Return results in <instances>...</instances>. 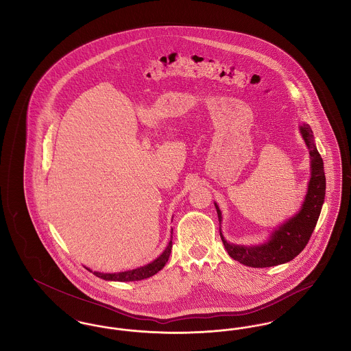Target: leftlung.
<instances>
[{"instance_id": "1", "label": "left lung", "mask_w": 351, "mask_h": 351, "mask_svg": "<svg viewBox=\"0 0 351 351\" xmlns=\"http://www.w3.org/2000/svg\"><path fill=\"white\" fill-rule=\"evenodd\" d=\"M299 130L311 156V179L308 183L306 195L304 202L301 204L300 210L295 216L284 221L282 225L275 228L266 242L255 246L234 245L228 242L221 232L222 213L218 208L217 202H215L222 243L234 261L245 266L254 268L272 267L292 261L304 250L316 228L326 189L324 162L315 145L311 126L308 123H302Z\"/></svg>"}]
</instances>
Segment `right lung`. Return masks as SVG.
I'll return each instance as SVG.
<instances>
[{"mask_svg": "<svg viewBox=\"0 0 351 351\" xmlns=\"http://www.w3.org/2000/svg\"><path fill=\"white\" fill-rule=\"evenodd\" d=\"M172 234V232H171ZM172 238V235H171ZM172 249V239L168 242L166 250L163 251L155 261H152L149 265L142 266V267L135 268V269H129V271H123V272H114V274H102L97 271H92L97 278H101L104 280H109V282H138V280H143L147 279L152 275H155L156 272H159L162 268L166 266ZM89 269V268H88Z\"/></svg>", "mask_w": 351, "mask_h": 351, "instance_id": "obj_1", "label": "right lung"}]
</instances>
